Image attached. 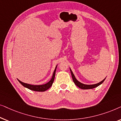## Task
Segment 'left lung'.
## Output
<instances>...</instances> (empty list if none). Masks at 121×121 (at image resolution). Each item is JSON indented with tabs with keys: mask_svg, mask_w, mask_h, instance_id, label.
I'll list each match as a JSON object with an SVG mask.
<instances>
[{
	"mask_svg": "<svg viewBox=\"0 0 121 121\" xmlns=\"http://www.w3.org/2000/svg\"><path fill=\"white\" fill-rule=\"evenodd\" d=\"M70 71L71 74H72V79H73V82H74V84H75L78 87H79V88H80L82 89H91L95 88V87L101 85V84L102 82H104V80H105V79H106V78H105L103 80H102L101 82H99V83H97V84H92V85H86V84H82V82H79L78 80H77V79L75 78V76H74L73 73V72L72 71V70H71L70 68Z\"/></svg>",
	"mask_w": 121,
	"mask_h": 121,
	"instance_id": "8db88e82",
	"label": "left lung"
}]
</instances>
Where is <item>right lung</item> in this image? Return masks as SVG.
<instances>
[{"label":"right lung","instance_id":"add662e5","mask_svg":"<svg viewBox=\"0 0 121 121\" xmlns=\"http://www.w3.org/2000/svg\"><path fill=\"white\" fill-rule=\"evenodd\" d=\"M57 65L56 66V68L54 69L52 78H51V80H49L48 82H47V83L45 84H43V85H31V84L25 83V82H21V81L19 80V79H17V80L21 85L24 86V87H26V88L30 89V90L35 91H42V92L44 91H46L47 90H48V89L49 87L52 85L53 82L54 80V78H55V74H56V69H57Z\"/></svg>","mask_w":121,"mask_h":121}]
</instances>
